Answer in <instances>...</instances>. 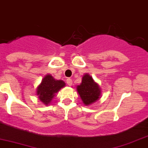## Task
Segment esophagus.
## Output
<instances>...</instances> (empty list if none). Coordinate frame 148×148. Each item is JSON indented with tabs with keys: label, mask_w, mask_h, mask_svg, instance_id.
Instances as JSON below:
<instances>
[{
	"label": "esophagus",
	"mask_w": 148,
	"mask_h": 148,
	"mask_svg": "<svg viewBox=\"0 0 148 148\" xmlns=\"http://www.w3.org/2000/svg\"><path fill=\"white\" fill-rule=\"evenodd\" d=\"M66 83L69 86H71L72 84H73V80L71 79H66Z\"/></svg>",
	"instance_id": "1"
}]
</instances>
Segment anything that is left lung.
Masks as SVG:
<instances>
[{"label": "left lung", "mask_w": 148, "mask_h": 148, "mask_svg": "<svg viewBox=\"0 0 148 148\" xmlns=\"http://www.w3.org/2000/svg\"><path fill=\"white\" fill-rule=\"evenodd\" d=\"M76 90L85 106L93 104L101 97L100 87L88 73L83 75L82 83L77 85Z\"/></svg>", "instance_id": "obj_1"}]
</instances>
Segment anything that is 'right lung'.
Returning a JSON list of instances; mask_svg holds the SVG:
<instances>
[{
	"label": "right lung",
	"instance_id": "add662e5",
	"mask_svg": "<svg viewBox=\"0 0 148 148\" xmlns=\"http://www.w3.org/2000/svg\"><path fill=\"white\" fill-rule=\"evenodd\" d=\"M65 82L62 80H56L50 74H47L42 79V82L36 88L38 98L45 106H49L57 93L64 88Z\"/></svg>",
	"mask_w": 148,
	"mask_h": 148
}]
</instances>
